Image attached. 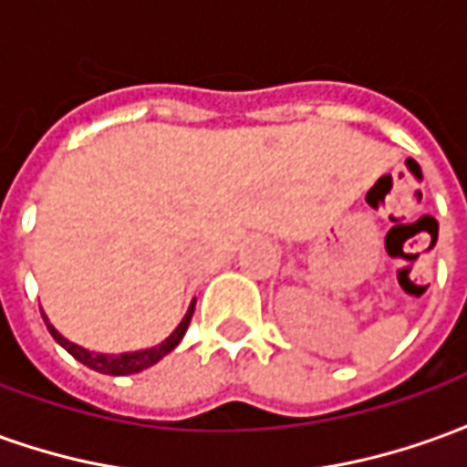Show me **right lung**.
<instances>
[{"instance_id":"add662e5","label":"right lung","mask_w":467,"mask_h":467,"mask_svg":"<svg viewBox=\"0 0 467 467\" xmlns=\"http://www.w3.org/2000/svg\"><path fill=\"white\" fill-rule=\"evenodd\" d=\"M192 313H194V301H192V306H189L187 316L182 318V324L174 328V334L169 336L166 341H161V344L154 348L133 351V354H98V351H88V348L78 347V344H73V341H67L65 336L57 334V331H55V326L47 321V316H45V313H42V318H45V324H47V328H50L52 338H55V341H57L63 348H67V351H70L80 364H86L88 369L100 371V374H110V377H123V374H136V371L149 369L151 364H156L159 358L166 357L171 348L177 347L179 341H182V336L187 334L189 321H192Z\"/></svg>"}]
</instances>
